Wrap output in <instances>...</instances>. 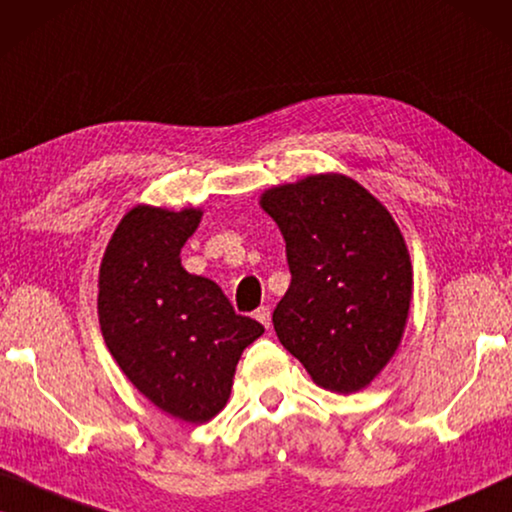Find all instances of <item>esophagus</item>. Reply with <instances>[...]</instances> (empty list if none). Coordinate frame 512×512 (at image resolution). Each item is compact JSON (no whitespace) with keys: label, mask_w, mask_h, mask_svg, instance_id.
<instances>
[{"label":"esophagus","mask_w":512,"mask_h":512,"mask_svg":"<svg viewBox=\"0 0 512 512\" xmlns=\"http://www.w3.org/2000/svg\"><path fill=\"white\" fill-rule=\"evenodd\" d=\"M255 320H259L266 329H269L271 327V311H269V308L259 306L257 311H255Z\"/></svg>","instance_id":"34e87169"}]
</instances>
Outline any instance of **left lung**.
<instances>
[{
    "label": "left lung",
    "instance_id": "left-lung-1",
    "mask_svg": "<svg viewBox=\"0 0 512 512\" xmlns=\"http://www.w3.org/2000/svg\"><path fill=\"white\" fill-rule=\"evenodd\" d=\"M259 204L283 234L292 273L273 311L280 343L320 387L359 392L406 327L413 269L397 222L341 174L273 187Z\"/></svg>",
    "mask_w": 512,
    "mask_h": 512
}]
</instances>
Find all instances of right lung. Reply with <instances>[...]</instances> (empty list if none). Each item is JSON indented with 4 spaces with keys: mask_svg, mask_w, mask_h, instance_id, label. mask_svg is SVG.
Segmentation results:
<instances>
[{
    "mask_svg": "<svg viewBox=\"0 0 512 512\" xmlns=\"http://www.w3.org/2000/svg\"><path fill=\"white\" fill-rule=\"evenodd\" d=\"M201 211L136 206L120 220L99 269L106 348L143 397L183 422L220 413L241 352L264 334L213 280L192 276L181 248Z\"/></svg>",
    "mask_w": 512,
    "mask_h": 512,
    "instance_id": "add662e5",
    "label": "right lung"
}]
</instances>
